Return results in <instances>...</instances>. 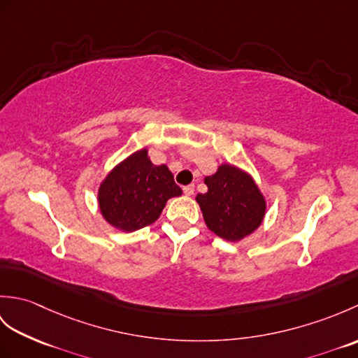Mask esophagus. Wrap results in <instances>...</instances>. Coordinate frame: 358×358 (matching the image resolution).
<instances>
[{
  "label": "esophagus",
  "mask_w": 358,
  "mask_h": 358,
  "mask_svg": "<svg viewBox=\"0 0 358 358\" xmlns=\"http://www.w3.org/2000/svg\"><path fill=\"white\" fill-rule=\"evenodd\" d=\"M194 189H195L194 185H187L183 187V192L186 196H191V195H194Z\"/></svg>",
  "instance_id": "esophagus-1"
}]
</instances>
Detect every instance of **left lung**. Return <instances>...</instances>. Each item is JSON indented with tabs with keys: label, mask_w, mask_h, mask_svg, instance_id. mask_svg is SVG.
I'll list each match as a JSON object with an SVG mask.
<instances>
[{
	"label": "left lung",
	"mask_w": 358,
	"mask_h": 358,
	"mask_svg": "<svg viewBox=\"0 0 358 358\" xmlns=\"http://www.w3.org/2000/svg\"><path fill=\"white\" fill-rule=\"evenodd\" d=\"M208 191L195 196L209 229L227 241H241L263 223L268 203L252 175L222 163L204 177Z\"/></svg>",
	"instance_id": "left-lung-1"
}]
</instances>
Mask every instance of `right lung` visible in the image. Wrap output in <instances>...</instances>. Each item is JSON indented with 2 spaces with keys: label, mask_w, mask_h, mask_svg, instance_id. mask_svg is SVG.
<instances>
[{
  "label": "right lung",
  "mask_w": 358,
  "mask_h": 358,
  "mask_svg": "<svg viewBox=\"0 0 358 358\" xmlns=\"http://www.w3.org/2000/svg\"><path fill=\"white\" fill-rule=\"evenodd\" d=\"M183 194L166 164L150 162L141 148L109 171L98 187V208L103 218L121 232H135L155 223L166 203Z\"/></svg>",
  "instance_id": "1"
}]
</instances>
